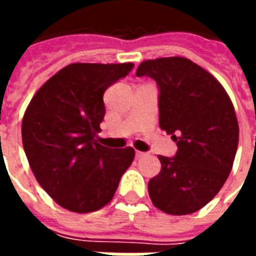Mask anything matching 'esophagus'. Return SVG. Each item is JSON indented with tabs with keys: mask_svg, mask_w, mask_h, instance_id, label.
Masks as SVG:
<instances>
[{
	"mask_svg": "<svg viewBox=\"0 0 256 256\" xmlns=\"http://www.w3.org/2000/svg\"><path fill=\"white\" fill-rule=\"evenodd\" d=\"M144 156H145V152H140V150L136 152V158H137V159H140V158H144Z\"/></svg>",
	"mask_w": 256,
	"mask_h": 256,
	"instance_id": "1",
	"label": "esophagus"
}]
</instances>
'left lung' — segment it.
Segmentation results:
<instances>
[{"label":"left lung","instance_id":"1","mask_svg":"<svg viewBox=\"0 0 256 256\" xmlns=\"http://www.w3.org/2000/svg\"><path fill=\"white\" fill-rule=\"evenodd\" d=\"M137 76L158 84L159 124L178 146L172 158L159 155L160 172L148 182L150 200L167 214L196 212L230 174L238 145L233 104L222 84L188 58L146 60Z\"/></svg>","mask_w":256,"mask_h":256}]
</instances>
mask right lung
Here are the masks:
<instances>
[{
	"label": "right lung",
	"instance_id": "add662e5",
	"mask_svg": "<svg viewBox=\"0 0 256 256\" xmlns=\"http://www.w3.org/2000/svg\"><path fill=\"white\" fill-rule=\"evenodd\" d=\"M133 63H74L48 80L30 101L22 122L23 146L36 181L64 208L92 212L108 204L133 148L97 142L106 115L102 96Z\"/></svg>",
	"mask_w": 256,
	"mask_h": 256
}]
</instances>
